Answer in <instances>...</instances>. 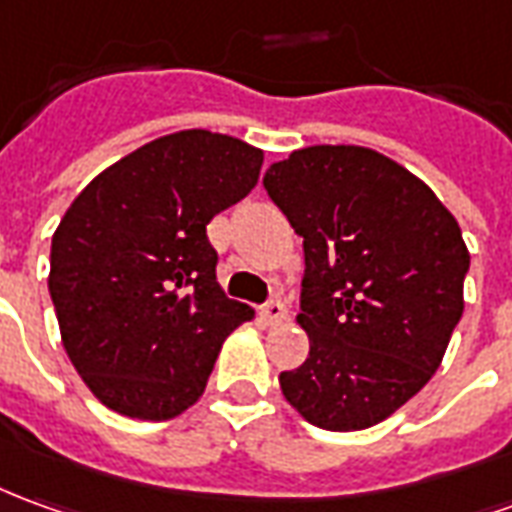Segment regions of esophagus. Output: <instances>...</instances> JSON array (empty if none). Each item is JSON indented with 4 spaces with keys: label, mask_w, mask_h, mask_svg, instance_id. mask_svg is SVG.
<instances>
[{
    "label": "esophagus",
    "mask_w": 512,
    "mask_h": 512,
    "mask_svg": "<svg viewBox=\"0 0 512 512\" xmlns=\"http://www.w3.org/2000/svg\"><path fill=\"white\" fill-rule=\"evenodd\" d=\"M263 318H266L268 324H282L285 318H288V307L282 299H271L266 307H263Z\"/></svg>",
    "instance_id": "esophagus-1"
}]
</instances>
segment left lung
<instances>
[{
  "mask_svg": "<svg viewBox=\"0 0 512 512\" xmlns=\"http://www.w3.org/2000/svg\"><path fill=\"white\" fill-rule=\"evenodd\" d=\"M263 188L305 246L296 321L310 338L280 388L321 430L380 424L438 371L463 316L468 249L410 171L363 146H307Z\"/></svg>",
  "mask_w": 512,
  "mask_h": 512,
  "instance_id": "8db88e82",
  "label": "left lung"
}]
</instances>
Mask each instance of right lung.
<instances>
[{"instance_id": "add662e5", "label": "right lung", "mask_w": 512, "mask_h": 512, "mask_svg": "<svg viewBox=\"0 0 512 512\" xmlns=\"http://www.w3.org/2000/svg\"><path fill=\"white\" fill-rule=\"evenodd\" d=\"M260 166L263 152L238 138L182 130L121 157L71 202L52 235L49 296L102 405L166 421L202 396L224 338L252 318L216 282L207 224L255 188Z\"/></svg>"}]
</instances>
